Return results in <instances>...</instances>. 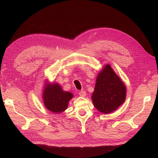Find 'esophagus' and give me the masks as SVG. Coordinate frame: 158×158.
<instances>
[{
	"label": "esophagus",
	"instance_id": "34e87169",
	"mask_svg": "<svg viewBox=\"0 0 158 158\" xmlns=\"http://www.w3.org/2000/svg\"><path fill=\"white\" fill-rule=\"evenodd\" d=\"M79 95L81 97H85V95H86V93H85V91H80V92H79Z\"/></svg>",
	"mask_w": 158,
	"mask_h": 158
}]
</instances>
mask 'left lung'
Listing matches in <instances>:
<instances>
[{
	"label": "left lung",
	"mask_w": 158,
	"mask_h": 158,
	"mask_svg": "<svg viewBox=\"0 0 158 158\" xmlns=\"http://www.w3.org/2000/svg\"><path fill=\"white\" fill-rule=\"evenodd\" d=\"M126 87L111 66L106 64L98 74L92 99L95 107L107 114L116 110L125 102Z\"/></svg>",
	"instance_id": "1"
}]
</instances>
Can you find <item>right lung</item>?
<instances>
[{"label": "right lung", "mask_w": 158, "mask_h": 158, "mask_svg": "<svg viewBox=\"0 0 158 158\" xmlns=\"http://www.w3.org/2000/svg\"><path fill=\"white\" fill-rule=\"evenodd\" d=\"M73 97V94L63 91L57 83H47L43 93L45 107L49 111L55 113L64 111Z\"/></svg>", "instance_id": "right-lung-1"}]
</instances>
